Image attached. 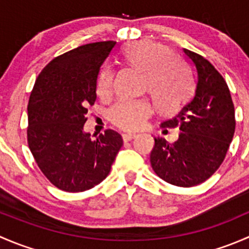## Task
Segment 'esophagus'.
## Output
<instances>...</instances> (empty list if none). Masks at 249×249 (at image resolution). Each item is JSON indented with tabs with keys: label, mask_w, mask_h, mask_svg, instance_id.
I'll return each mask as SVG.
<instances>
[{
	"label": "esophagus",
	"mask_w": 249,
	"mask_h": 249,
	"mask_svg": "<svg viewBox=\"0 0 249 249\" xmlns=\"http://www.w3.org/2000/svg\"><path fill=\"white\" fill-rule=\"evenodd\" d=\"M136 137V135L135 134H130V132H127V134H123V140L126 142V141H131L132 139H135Z\"/></svg>",
	"instance_id": "1"
}]
</instances>
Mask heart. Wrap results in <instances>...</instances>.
Segmentation results:
<instances>
[{
  "label": "heart",
  "mask_w": 249,
  "mask_h": 249,
  "mask_svg": "<svg viewBox=\"0 0 249 249\" xmlns=\"http://www.w3.org/2000/svg\"><path fill=\"white\" fill-rule=\"evenodd\" d=\"M122 56L126 64L144 72L143 88L149 91L160 112H175L192 94L189 70L182 60L172 56L166 46L152 41L132 42L123 48ZM112 84V69L102 67L97 77V94H108ZM149 113L150 104L145 99H123L110 108L109 119L117 126L134 130L142 125Z\"/></svg>",
  "instance_id": "1"
}]
</instances>
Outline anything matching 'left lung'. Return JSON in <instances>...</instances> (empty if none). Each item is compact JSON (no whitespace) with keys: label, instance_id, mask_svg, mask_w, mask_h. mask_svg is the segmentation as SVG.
Masks as SVG:
<instances>
[{"label":"left lung","instance_id":"obj_1","mask_svg":"<svg viewBox=\"0 0 249 249\" xmlns=\"http://www.w3.org/2000/svg\"><path fill=\"white\" fill-rule=\"evenodd\" d=\"M196 71L193 99L162 127H177L178 140L154 137L150 165L160 178L178 187H194L211 177L227 155L235 132V110L224 78L201 55L183 49Z\"/></svg>","mask_w":249,"mask_h":249}]
</instances>
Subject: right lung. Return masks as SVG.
<instances>
[{
    "mask_svg": "<svg viewBox=\"0 0 249 249\" xmlns=\"http://www.w3.org/2000/svg\"><path fill=\"white\" fill-rule=\"evenodd\" d=\"M114 46V41L96 42L55 57L32 89L27 106L30 150L44 176L65 192H84L101 183L123 145L114 130L95 141L84 131L100 70Z\"/></svg>",
    "mask_w": 249,
    "mask_h": 249,
    "instance_id": "right-lung-1",
    "label": "right lung"
}]
</instances>
